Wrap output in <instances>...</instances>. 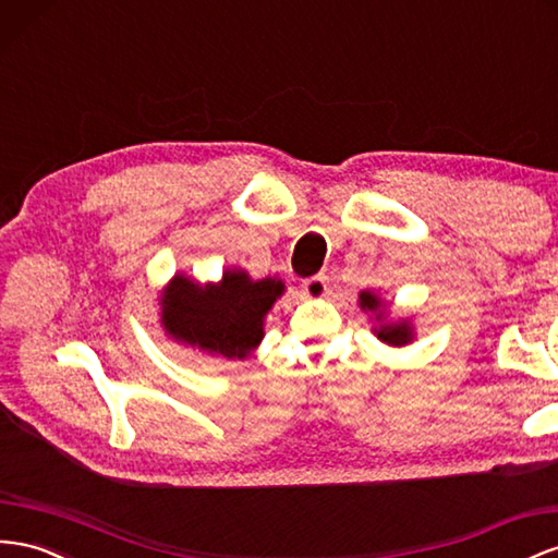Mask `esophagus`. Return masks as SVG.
<instances>
[{
    "mask_svg": "<svg viewBox=\"0 0 558 558\" xmlns=\"http://www.w3.org/2000/svg\"><path fill=\"white\" fill-rule=\"evenodd\" d=\"M326 275H316V277H310L305 279L303 283V291L310 295V298H322L326 295Z\"/></svg>",
    "mask_w": 558,
    "mask_h": 558,
    "instance_id": "esophagus-1",
    "label": "esophagus"
}]
</instances>
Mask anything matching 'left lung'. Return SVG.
I'll list each match as a JSON object with an SVG mask.
<instances>
[{"instance_id": "obj_1", "label": "left lung", "mask_w": 558, "mask_h": 558, "mask_svg": "<svg viewBox=\"0 0 558 558\" xmlns=\"http://www.w3.org/2000/svg\"><path fill=\"white\" fill-rule=\"evenodd\" d=\"M359 300H361V307H364V310H378V307H380V300L375 298L373 293H368V291L361 293ZM378 338L385 340V342H389V344H405V342L411 340V328H409V324L383 326V328L378 330Z\"/></svg>"}]
</instances>
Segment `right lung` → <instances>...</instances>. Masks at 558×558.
I'll list each match as a JSON object with an SVG mask.
<instances>
[{"mask_svg": "<svg viewBox=\"0 0 558 558\" xmlns=\"http://www.w3.org/2000/svg\"><path fill=\"white\" fill-rule=\"evenodd\" d=\"M281 293L279 279L251 281L246 272H228L218 286L206 289L175 277L161 298V324L192 348L244 359L260 342L263 316Z\"/></svg>", "mask_w": 558, "mask_h": 558, "instance_id": "right-lung-1", "label": "right lung"}]
</instances>
